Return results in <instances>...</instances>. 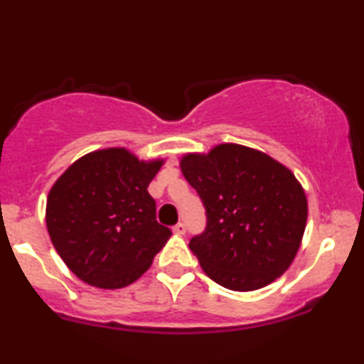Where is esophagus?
Masks as SVG:
<instances>
[{
    "label": "esophagus",
    "instance_id": "esophagus-1",
    "mask_svg": "<svg viewBox=\"0 0 364 364\" xmlns=\"http://www.w3.org/2000/svg\"><path fill=\"white\" fill-rule=\"evenodd\" d=\"M173 230H174V232H176V234H179V235H183V234H185V232H186V225H185V224H183V222H178V224L173 227Z\"/></svg>",
    "mask_w": 364,
    "mask_h": 364
}]
</instances>
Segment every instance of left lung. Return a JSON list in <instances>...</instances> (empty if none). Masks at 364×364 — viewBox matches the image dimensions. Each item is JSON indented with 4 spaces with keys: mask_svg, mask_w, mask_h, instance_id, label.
<instances>
[{
    "mask_svg": "<svg viewBox=\"0 0 364 364\" xmlns=\"http://www.w3.org/2000/svg\"><path fill=\"white\" fill-rule=\"evenodd\" d=\"M207 227L190 249L213 282L252 291L282 277L299 251L307 198L290 169L254 149L222 144L181 159Z\"/></svg>",
    "mask_w": 364,
    "mask_h": 364,
    "instance_id": "1",
    "label": "left lung"
}]
</instances>
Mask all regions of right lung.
Listing matches in <instances>:
<instances>
[{"instance_id":"add662e5","label":"right lung","mask_w":364,"mask_h":364,"mask_svg":"<svg viewBox=\"0 0 364 364\" xmlns=\"http://www.w3.org/2000/svg\"><path fill=\"white\" fill-rule=\"evenodd\" d=\"M163 161L144 163L127 149L77 159L47 198V230L77 278L98 288H124L146 273L169 239L156 220L147 186Z\"/></svg>"}]
</instances>
